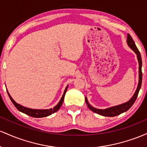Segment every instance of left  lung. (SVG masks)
Returning <instances> with one entry per match:
<instances>
[{"mask_svg":"<svg viewBox=\"0 0 147 147\" xmlns=\"http://www.w3.org/2000/svg\"><path fill=\"white\" fill-rule=\"evenodd\" d=\"M126 42H127V44L130 47V48L132 49L135 53L137 55L138 63H139V82H138V88L137 89H136V92H135L134 95H133V96L131 97V99H130L129 102L124 103V104H120V105L112 106V107L108 108V109H98L92 107V106L89 104L88 102V99L86 98V97L85 100L86 102L88 107L89 108V109H90V111L96 113L101 115L102 116H106V117H114V116L118 115L127 111L130 108L133 106L134 102H136L138 95V92H139L140 89L141 88L142 80V57L140 53L139 50H138V48L136 47V43H135L134 41L133 40L132 37L131 36V35H130L129 34H128L127 35V41H126Z\"/></svg>","mask_w":147,"mask_h":147,"instance_id":"obj_1","label":"left lung"}]
</instances>
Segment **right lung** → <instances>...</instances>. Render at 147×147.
Masks as SVG:
<instances>
[{"label":"right lung","instance_id":"right-lung-1","mask_svg":"<svg viewBox=\"0 0 147 147\" xmlns=\"http://www.w3.org/2000/svg\"><path fill=\"white\" fill-rule=\"evenodd\" d=\"M68 87V86H67V87L65 88V90H64V92H63V95L62 96L61 99L59 102L58 103V104H57V106H55L53 109H29V108L24 107V106L20 105V104H18V103L15 102L14 99H12V97L10 96L9 93L7 92H7L8 95H9L11 102L13 103V104L15 106V107H16L18 111H21L22 113H23L28 115L31 116V117L38 118V117H47V116L50 115L54 113L57 112V111L60 109L61 106L62 104H63V102L64 97H65V92H66Z\"/></svg>","mask_w":147,"mask_h":147}]
</instances>
